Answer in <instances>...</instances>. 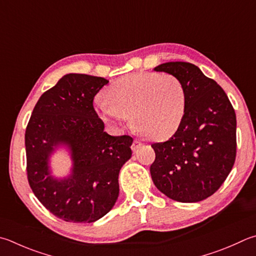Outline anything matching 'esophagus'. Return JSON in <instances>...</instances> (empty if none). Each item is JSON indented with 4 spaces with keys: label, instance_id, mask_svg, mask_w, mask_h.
Masks as SVG:
<instances>
[{
    "label": "esophagus",
    "instance_id": "esophagus-1",
    "mask_svg": "<svg viewBox=\"0 0 256 256\" xmlns=\"http://www.w3.org/2000/svg\"><path fill=\"white\" fill-rule=\"evenodd\" d=\"M142 144L140 142H139V140H134V142H132V149L134 152H136V150H138L139 148L142 147Z\"/></svg>",
    "mask_w": 256,
    "mask_h": 256
}]
</instances>
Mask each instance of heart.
Segmentation results:
<instances>
[{"mask_svg": "<svg viewBox=\"0 0 256 256\" xmlns=\"http://www.w3.org/2000/svg\"><path fill=\"white\" fill-rule=\"evenodd\" d=\"M98 101L100 119L122 129L132 116L134 124L152 140L170 138L180 128L186 110V91L172 74L136 72L116 80Z\"/></svg>", "mask_w": 256, "mask_h": 256, "instance_id": "heart-1", "label": "heart"}]
</instances>
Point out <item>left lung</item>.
Here are the masks:
<instances>
[{"instance_id": "1", "label": "left lung", "mask_w": 256, "mask_h": 256, "mask_svg": "<svg viewBox=\"0 0 256 256\" xmlns=\"http://www.w3.org/2000/svg\"><path fill=\"white\" fill-rule=\"evenodd\" d=\"M155 71L180 80L186 110L180 128L152 144L155 186L170 198L196 203L213 195L228 176L236 156V116L225 91L190 62H166Z\"/></svg>"}]
</instances>
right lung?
<instances>
[{"mask_svg":"<svg viewBox=\"0 0 256 256\" xmlns=\"http://www.w3.org/2000/svg\"><path fill=\"white\" fill-rule=\"evenodd\" d=\"M109 82L101 76L69 74L38 100L26 130L28 180L41 204L66 222L94 223L112 208L119 172L132 157V138L110 136L94 108V98ZM68 149L66 178L52 176L50 158Z\"/></svg>","mask_w":256,"mask_h":256,"instance_id":"right-lung-1","label":"right lung"}]
</instances>
